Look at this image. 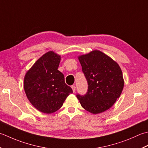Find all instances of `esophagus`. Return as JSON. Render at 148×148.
I'll return each instance as SVG.
<instances>
[{
  "mask_svg": "<svg viewBox=\"0 0 148 148\" xmlns=\"http://www.w3.org/2000/svg\"><path fill=\"white\" fill-rule=\"evenodd\" d=\"M71 88H72V89H73V92H75V90H76V87H75V86H71Z\"/></svg>",
  "mask_w": 148,
  "mask_h": 148,
  "instance_id": "esophagus-1",
  "label": "esophagus"
}]
</instances>
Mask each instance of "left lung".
Returning a JSON list of instances; mask_svg holds the SVG:
<instances>
[{"label":"left lung","instance_id":"8db88e82","mask_svg":"<svg viewBox=\"0 0 148 148\" xmlns=\"http://www.w3.org/2000/svg\"><path fill=\"white\" fill-rule=\"evenodd\" d=\"M88 85L84 95L76 96L82 107L92 114L108 110L119 98L124 86L117 63L99 50L78 57Z\"/></svg>","mask_w":148,"mask_h":148}]
</instances>
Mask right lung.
<instances>
[{
  "label": "right lung",
  "mask_w": 148,
  "mask_h": 148,
  "mask_svg": "<svg viewBox=\"0 0 148 148\" xmlns=\"http://www.w3.org/2000/svg\"><path fill=\"white\" fill-rule=\"evenodd\" d=\"M61 56L49 52L40 57L27 72L24 90L29 101L40 112L51 114L62 107L67 96L73 92L64 82L58 69Z\"/></svg>",
  "instance_id": "obj_1"
}]
</instances>
